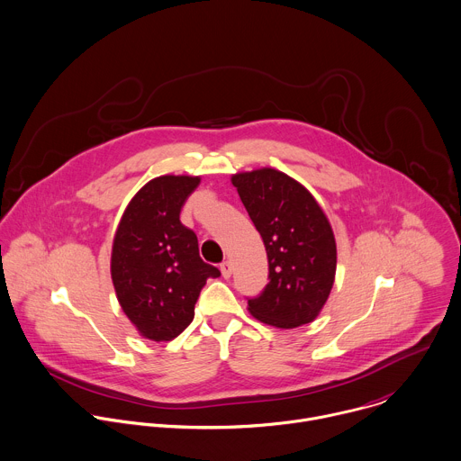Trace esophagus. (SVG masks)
Segmentation results:
<instances>
[{
  "instance_id": "1",
  "label": "esophagus",
  "mask_w": 461,
  "mask_h": 461,
  "mask_svg": "<svg viewBox=\"0 0 461 461\" xmlns=\"http://www.w3.org/2000/svg\"><path fill=\"white\" fill-rule=\"evenodd\" d=\"M221 273H222V276H224V278H230V276H231V273H233V266H231V262H230V260H226V262H222V264H221Z\"/></svg>"
}]
</instances>
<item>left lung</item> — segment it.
<instances>
[{
	"label": "left lung",
	"mask_w": 461,
	"mask_h": 461,
	"mask_svg": "<svg viewBox=\"0 0 461 461\" xmlns=\"http://www.w3.org/2000/svg\"><path fill=\"white\" fill-rule=\"evenodd\" d=\"M231 185L269 262V284L258 298L248 300L249 314L275 329L312 323L336 280L338 248L329 217L300 181L276 168L237 172Z\"/></svg>",
	"instance_id": "8db88e82"
}]
</instances>
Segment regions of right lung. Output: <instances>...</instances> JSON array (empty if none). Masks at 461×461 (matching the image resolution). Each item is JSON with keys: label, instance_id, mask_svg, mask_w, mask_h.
<instances>
[{"label": "right lung", "instance_id": "right-lung-1", "mask_svg": "<svg viewBox=\"0 0 461 461\" xmlns=\"http://www.w3.org/2000/svg\"><path fill=\"white\" fill-rule=\"evenodd\" d=\"M201 176H159L145 183L125 206L111 248V280L118 303L136 332L150 341H172L194 320L206 278L217 267L199 257L197 237L179 213Z\"/></svg>", "mask_w": 461, "mask_h": 461}]
</instances>
